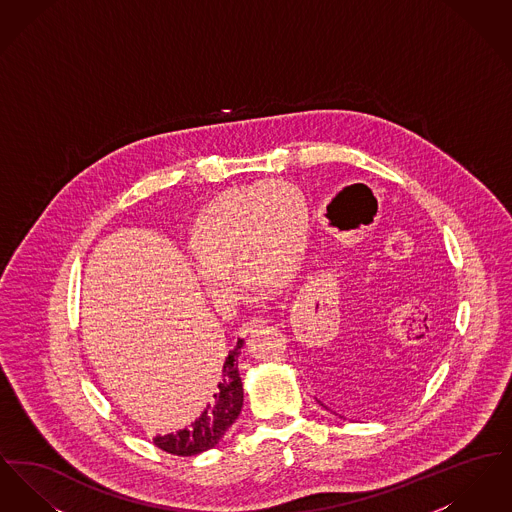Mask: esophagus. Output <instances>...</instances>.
Segmentation results:
<instances>
[{
  "label": "esophagus",
  "instance_id": "obj_1",
  "mask_svg": "<svg viewBox=\"0 0 512 512\" xmlns=\"http://www.w3.org/2000/svg\"><path fill=\"white\" fill-rule=\"evenodd\" d=\"M263 324H267V320L265 318L257 317L251 318V320H247L242 324V328H240V332H242V336H247V334H251V332H255L257 328H261Z\"/></svg>",
  "mask_w": 512,
  "mask_h": 512
}]
</instances>
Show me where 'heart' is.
<instances>
[{
  "label": "heart",
  "instance_id": "obj_1",
  "mask_svg": "<svg viewBox=\"0 0 512 512\" xmlns=\"http://www.w3.org/2000/svg\"><path fill=\"white\" fill-rule=\"evenodd\" d=\"M309 242V203L286 182L226 190L201 209L190 230L194 272L217 303H232L242 293L234 265L259 284L292 282Z\"/></svg>",
  "mask_w": 512,
  "mask_h": 512
}]
</instances>
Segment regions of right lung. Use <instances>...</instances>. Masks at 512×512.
<instances>
[{"instance_id": "add662e5", "label": "right lung", "mask_w": 512, "mask_h": 512, "mask_svg": "<svg viewBox=\"0 0 512 512\" xmlns=\"http://www.w3.org/2000/svg\"><path fill=\"white\" fill-rule=\"evenodd\" d=\"M244 340H238L236 347L230 349L220 366L219 382L211 395V403L205 405V411L192 422L190 428L178 430L176 434L153 438L155 447L165 453L178 457H192L207 449H213L228 428L236 422L244 405V388L238 370V357Z\"/></svg>"}]
</instances>
